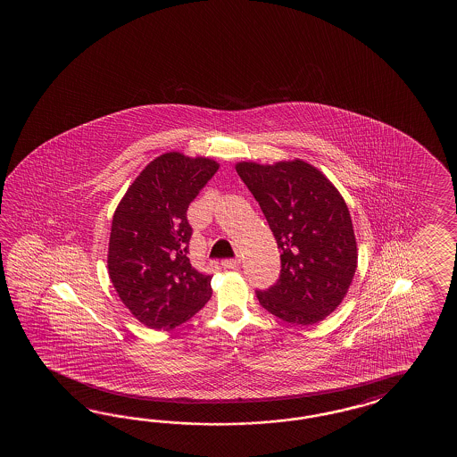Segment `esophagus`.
I'll use <instances>...</instances> for the list:
<instances>
[{
    "label": "esophagus",
    "instance_id": "obj_1",
    "mask_svg": "<svg viewBox=\"0 0 457 457\" xmlns=\"http://www.w3.org/2000/svg\"><path fill=\"white\" fill-rule=\"evenodd\" d=\"M220 264L224 266L225 270H235V268L240 264V260H238V258H233V260H222Z\"/></svg>",
    "mask_w": 457,
    "mask_h": 457
}]
</instances>
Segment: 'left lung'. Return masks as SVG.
I'll use <instances>...</instances> for the list:
<instances>
[{"label": "left lung", "instance_id": "8db88e82", "mask_svg": "<svg viewBox=\"0 0 457 457\" xmlns=\"http://www.w3.org/2000/svg\"><path fill=\"white\" fill-rule=\"evenodd\" d=\"M237 173L281 250L279 279L256 291L262 309L294 325L323 320L346 295L358 264L348 205L302 160L266 166L243 162Z\"/></svg>", "mask_w": 457, "mask_h": 457}]
</instances>
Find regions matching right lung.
I'll use <instances>...</instances> for the list:
<instances>
[{
    "instance_id": "add662e5",
    "label": "right lung",
    "mask_w": 457,
    "mask_h": 457,
    "mask_svg": "<svg viewBox=\"0 0 457 457\" xmlns=\"http://www.w3.org/2000/svg\"><path fill=\"white\" fill-rule=\"evenodd\" d=\"M209 158L158 156L137 176L112 217L107 268L120 301L150 328H175L212 295L211 276L187 258V207L215 175Z\"/></svg>"
}]
</instances>
